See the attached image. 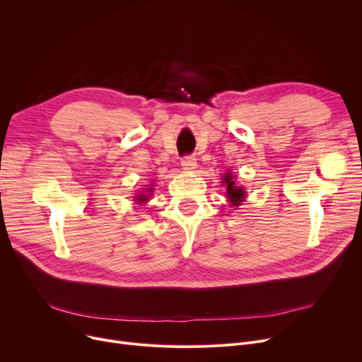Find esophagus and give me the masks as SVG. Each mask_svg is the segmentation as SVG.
I'll return each instance as SVG.
<instances>
[{
    "label": "esophagus",
    "instance_id": "obj_1",
    "mask_svg": "<svg viewBox=\"0 0 362 362\" xmlns=\"http://www.w3.org/2000/svg\"><path fill=\"white\" fill-rule=\"evenodd\" d=\"M182 167L187 171H192L197 168V158L194 156H186L182 158Z\"/></svg>",
    "mask_w": 362,
    "mask_h": 362
}]
</instances>
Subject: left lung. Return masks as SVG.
Listing matches in <instances>:
<instances>
[{
  "label": "left lung",
  "mask_w": 362,
  "mask_h": 362,
  "mask_svg": "<svg viewBox=\"0 0 362 362\" xmlns=\"http://www.w3.org/2000/svg\"><path fill=\"white\" fill-rule=\"evenodd\" d=\"M223 185H226V191H227V198L229 201H232L233 205H239V202L245 198V191L242 187L236 186L233 182V175L230 173H226L223 177Z\"/></svg>",
  "instance_id": "obj_1"
}]
</instances>
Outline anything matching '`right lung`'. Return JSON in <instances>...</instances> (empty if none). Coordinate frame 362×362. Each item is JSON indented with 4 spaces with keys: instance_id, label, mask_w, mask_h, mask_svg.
Here are the masks:
<instances>
[{
    "instance_id": "right-lung-1",
    "label": "right lung",
    "mask_w": 362,
    "mask_h": 362,
    "mask_svg": "<svg viewBox=\"0 0 362 362\" xmlns=\"http://www.w3.org/2000/svg\"><path fill=\"white\" fill-rule=\"evenodd\" d=\"M152 191H154V189H152V187L148 189L149 194H151ZM135 201H138V202H145V201H148V195H136V199H135Z\"/></svg>"
}]
</instances>
